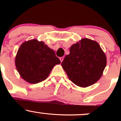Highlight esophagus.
<instances>
[{
    "label": "esophagus",
    "mask_w": 121,
    "mask_h": 121,
    "mask_svg": "<svg viewBox=\"0 0 121 121\" xmlns=\"http://www.w3.org/2000/svg\"><path fill=\"white\" fill-rule=\"evenodd\" d=\"M60 60L61 62H62L64 60V57H61L60 58Z\"/></svg>",
    "instance_id": "1"
}]
</instances>
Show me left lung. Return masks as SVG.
<instances>
[{
    "label": "left lung",
    "mask_w": 121,
    "mask_h": 121,
    "mask_svg": "<svg viewBox=\"0 0 121 121\" xmlns=\"http://www.w3.org/2000/svg\"><path fill=\"white\" fill-rule=\"evenodd\" d=\"M106 65V56L98 43L88 39H82L72 45L69 55L61 62L62 68L72 82L83 87L96 82Z\"/></svg>",
    "instance_id": "1"
}]
</instances>
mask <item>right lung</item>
<instances>
[{
    "label": "right lung",
    "instance_id": "1",
    "mask_svg": "<svg viewBox=\"0 0 121 121\" xmlns=\"http://www.w3.org/2000/svg\"><path fill=\"white\" fill-rule=\"evenodd\" d=\"M59 64L60 60L55 51L37 40L23 43L15 59L16 69L21 77L31 84L45 80L53 66Z\"/></svg>",
    "mask_w": 121,
    "mask_h": 121
}]
</instances>
